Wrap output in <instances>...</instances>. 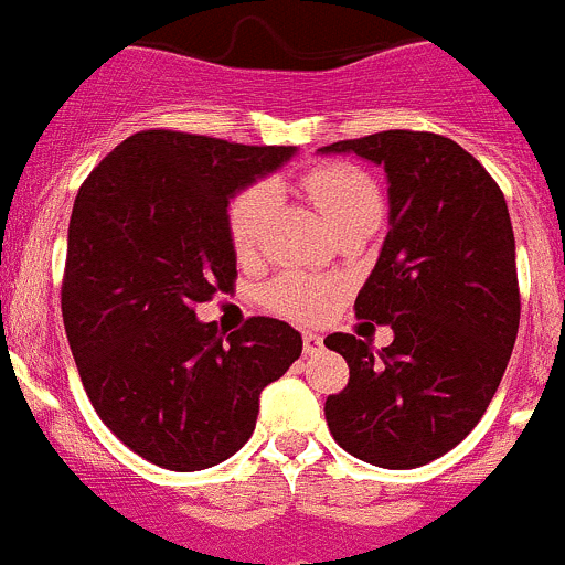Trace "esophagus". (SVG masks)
Returning a JSON list of instances; mask_svg holds the SVG:
<instances>
[{
    "label": "esophagus",
    "instance_id": "esophagus-1",
    "mask_svg": "<svg viewBox=\"0 0 565 565\" xmlns=\"http://www.w3.org/2000/svg\"><path fill=\"white\" fill-rule=\"evenodd\" d=\"M302 347H305V354H313V352H319L321 347H324V338L316 335V332H305Z\"/></svg>",
    "mask_w": 565,
    "mask_h": 565
}]
</instances>
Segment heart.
<instances>
[{
    "mask_svg": "<svg viewBox=\"0 0 565 565\" xmlns=\"http://www.w3.org/2000/svg\"><path fill=\"white\" fill-rule=\"evenodd\" d=\"M299 191L324 213L330 227L341 218L363 211H380V193L363 171L343 163L316 166L299 177ZM277 199L266 182L244 188L230 202V238L241 257H252L260 249L274 218ZM335 286L330 279L308 277V274H282L268 282L263 302L268 310L288 316L294 321H319L332 302Z\"/></svg>",
    "mask_w": 565,
    "mask_h": 565,
    "instance_id": "1",
    "label": "heart"
}]
</instances>
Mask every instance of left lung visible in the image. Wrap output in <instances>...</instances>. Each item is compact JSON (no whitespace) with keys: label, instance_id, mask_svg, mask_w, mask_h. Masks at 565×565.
<instances>
[{"label":"left lung","instance_id":"1","mask_svg":"<svg viewBox=\"0 0 565 565\" xmlns=\"http://www.w3.org/2000/svg\"><path fill=\"white\" fill-rule=\"evenodd\" d=\"M354 152L388 174L391 230L354 316L391 324L374 349L349 332L324 338L349 383L327 396L338 447L383 469H416L477 427L499 388L521 297L502 188L452 138L385 130L321 147Z\"/></svg>","mask_w":565,"mask_h":565}]
</instances>
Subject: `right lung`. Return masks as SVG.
Here are the masks:
<instances>
[{"label": "right lung", "instance_id": "obj_1", "mask_svg": "<svg viewBox=\"0 0 565 565\" xmlns=\"http://www.w3.org/2000/svg\"><path fill=\"white\" fill-rule=\"evenodd\" d=\"M291 147L141 130L85 177L61 308L90 405L149 463L199 471L238 452L268 383L302 354L291 324L252 316L227 338L196 305L235 288L230 196Z\"/></svg>", "mask_w": 565, "mask_h": 565}]
</instances>
